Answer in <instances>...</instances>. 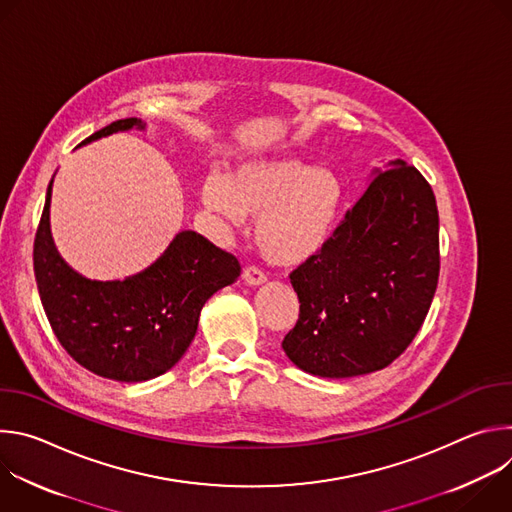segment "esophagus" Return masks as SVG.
Masks as SVG:
<instances>
[{
  "label": "esophagus",
  "instance_id": "obj_1",
  "mask_svg": "<svg viewBox=\"0 0 512 512\" xmlns=\"http://www.w3.org/2000/svg\"><path fill=\"white\" fill-rule=\"evenodd\" d=\"M265 279H267V275H265L257 265H247V267L243 269V281L249 283V285H259V283H263Z\"/></svg>",
  "mask_w": 512,
  "mask_h": 512
}]
</instances>
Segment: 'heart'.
I'll use <instances>...</instances> for the list:
<instances>
[{
    "mask_svg": "<svg viewBox=\"0 0 512 512\" xmlns=\"http://www.w3.org/2000/svg\"><path fill=\"white\" fill-rule=\"evenodd\" d=\"M340 200L342 188L332 172L296 158L249 162L227 178L208 176L202 184V202L231 223H241L243 214L259 216V249L281 265L304 263L326 245Z\"/></svg>",
    "mask_w": 512,
    "mask_h": 512,
    "instance_id": "heart-1",
    "label": "heart"
}]
</instances>
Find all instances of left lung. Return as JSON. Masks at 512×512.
I'll use <instances>...</instances> for the list:
<instances>
[{"label": "left lung", "mask_w": 512, "mask_h": 512, "mask_svg": "<svg viewBox=\"0 0 512 512\" xmlns=\"http://www.w3.org/2000/svg\"><path fill=\"white\" fill-rule=\"evenodd\" d=\"M440 277V216L403 160L379 172L326 245L289 273L300 316L281 346L298 369L346 379L381 371L419 332Z\"/></svg>", "instance_id": "left-lung-1"}]
</instances>
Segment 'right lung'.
Instances as JSON below:
<instances>
[{"instance_id":"add662e5","label":"right lung","mask_w":512,"mask_h":512,"mask_svg":"<svg viewBox=\"0 0 512 512\" xmlns=\"http://www.w3.org/2000/svg\"><path fill=\"white\" fill-rule=\"evenodd\" d=\"M131 127H143L141 119L113 121L83 143ZM50 192L52 182L34 239V273L54 336L99 377L141 383L164 375L188 350L206 300L239 277L237 257L182 231L145 271L123 281H91L56 253Z\"/></svg>"}]
</instances>
